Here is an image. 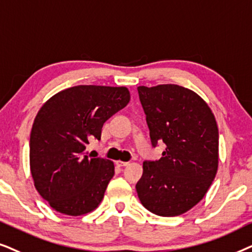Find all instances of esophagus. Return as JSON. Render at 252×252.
<instances>
[{"instance_id":"esophagus-1","label":"esophagus","mask_w":252,"mask_h":252,"mask_svg":"<svg viewBox=\"0 0 252 252\" xmlns=\"http://www.w3.org/2000/svg\"><path fill=\"white\" fill-rule=\"evenodd\" d=\"M116 165L120 166V167H124V166H128L129 162H126V161H121V160H117L116 161Z\"/></svg>"}]
</instances>
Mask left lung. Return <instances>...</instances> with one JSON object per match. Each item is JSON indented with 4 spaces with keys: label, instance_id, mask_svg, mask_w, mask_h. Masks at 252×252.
<instances>
[{
    "label": "left lung",
    "instance_id": "obj_1",
    "mask_svg": "<svg viewBox=\"0 0 252 252\" xmlns=\"http://www.w3.org/2000/svg\"><path fill=\"white\" fill-rule=\"evenodd\" d=\"M152 145L166 144L158 161H144L137 194L160 217L188 212L204 198L219 165L216 117L196 92L175 84L138 86Z\"/></svg>",
    "mask_w": 252,
    "mask_h": 252
}]
</instances>
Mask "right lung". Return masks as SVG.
Here are the masks:
<instances>
[{"mask_svg": "<svg viewBox=\"0 0 252 252\" xmlns=\"http://www.w3.org/2000/svg\"><path fill=\"white\" fill-rule=\"evenodd\" d=\"M126 86L78 85L43 103L30 136V169L35 189L56 212L78 217L94 211L115 173L113 161L89 158L90 139L128 105Z\"/></svg>", "mask_w": 252, "mask_h": 252, "instance_id": "obj_1", "label": "right lung"}]
</instances>
